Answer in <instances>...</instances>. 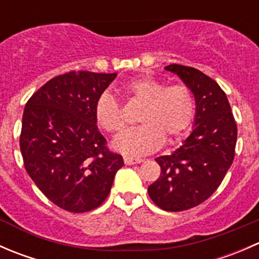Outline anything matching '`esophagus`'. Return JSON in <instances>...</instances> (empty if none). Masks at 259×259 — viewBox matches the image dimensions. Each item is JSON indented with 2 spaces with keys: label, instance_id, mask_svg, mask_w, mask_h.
Instances as JSON below:
<instances>
[{
  "label": "esophagus",
  "instance_id": "obj_1",
  "mask_svg": "<svg viewBox=\"0 0 259 259\" xmlns=\"http://www.w3.org/2000/svg\"><path fill=\"white\" fill-rule=\"evenodd\" d=\"M124 163L126 164V165H134V164L143 163V159H140V158H130V156H125V158H124Z\"/></svg>",
  "mask_w": 259,
  "mask_h": 259
}]
</instances>
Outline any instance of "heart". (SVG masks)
<instances>
[{"label": "heart", "instance_id": "b5f03b06", "mask_svg": "<svg viewBox=\"0 0 259 259\" xmlns=\"http://www.w3.org/2000/svg\"><path fill=\"white\" fill-rule=\"evenodd\" d=\"M129 98L143 104L138 121L142 125L120 135L114 148L129 156L156 150L166 139L176 143L192 126L197 110L195 96L185 83L165 82L153 77H139L121 88ZM94 117L100 129L117 134L125 127L121 105L110 93L100 94L94 105Z\"/></svg>", "mask_w": 259, "mask_h": 259}]
</instances>
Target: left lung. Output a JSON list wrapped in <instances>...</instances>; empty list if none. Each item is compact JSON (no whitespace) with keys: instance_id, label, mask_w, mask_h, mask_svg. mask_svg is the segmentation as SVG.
<instances>
[{"instance_id":"left-lung-1","label":"left lung","mask_w":259,"mask_h":259,"mask_svg":"<svg viewBox=\"0 0 259 259\" xmlns=\"http://www.w3.org/2000/svg\"><path fill=\"white\" fill-rule=\"evenodd\" d=\"M195 96L194 129L170 155L156 158L160 177L148 187L150 199L168 211L197 207L218 189L234 159L237 124L226 93L194 67L168 65Z\"/></svg>"}]
</instances>
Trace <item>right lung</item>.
<instances>
[{
    "label": "right lung",
    "mask_w": 259,
    "mask_h": 259,
    "mask_svg": "<svg viewBox=\"0 0 259 259\" xmlns=\"http://www.w3.org/2000/svg\"><path fill=\"white\" fill-rule=\"evenodd\" d=\"M116 74L70 71L49 80L23 110L20 149L26 171L61 209L85 213L108 198L122 156L106 146L96 99Z\"/></svg>",
    "instance_id": "right-lung-1"
}]
</instances>
